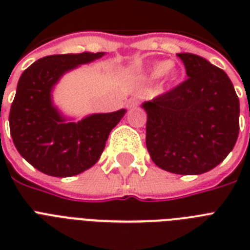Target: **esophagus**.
Listing matches in <instances>:
<instances>
[{"instance_id":"34e87169","label":"esophagus","mask_w":250,"mask_h":250,"mask_svg":"<svg viewBox=\"0 0 250 250\" xmlns=\"http://www.w3.org/2000/svg\"><path fill=\"white\" fill-rule=\"evenodd\" d=\"M128 106L129 107H137V106H139V101H136V100H132V101H129Z\"/></svg>"}]
</instances>
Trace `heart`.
I'll return each mask as SVG.
<instances>
[{"label":"heart","instance_id":"b5f03b06","mask_svg":"<svg viewBox=\"0 0 250 250\" xmlns=\"http://www.w3.org/2000/svg\"><path fill=\"white\" fill-rule=\"evenodd\" d=\"M161 75L167 76V78H170L175 74V68H174V63L172 62H165V63H157L153 68V75Z\"/></svg>","mask_w":250,"mask_h":250}]
</instances>
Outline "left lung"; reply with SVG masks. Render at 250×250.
I'll return each instance as SVG.
<instances>
[{
    "label": "left lung",
    "mask_w": 250,
    "mask_h": 250,
    "mask_svg": "<svg viewBox=\"0 0 250 250\" xmlns=\"http://www.w3.org/2000/svg\"><path fill=\"white\" fill-rule=\"evenodd\" d=\"M178 57L188 78L143 104L148 114L146 148L162 170L204 174L221 164L236 144L240 104L222 68L190 53Z\"/></svg>",
    "instance_id": "1"
}]
</instances>
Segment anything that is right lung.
<instances>
[{
  "mask_svg": "<svg viewBox=\"0 0 250 250\" xmlns=\"http://www.w3.org/2000/svg\"><path fill=\"white\" fill-rule=\"evenodd\" d=\"M104 54L48 56L21 74L10 109V133L19 154L41 172L67 178L88 170L100 160L110 131L125 115V110H118L66 123L52 105L50 90L64 72Z\"/></svg>",
  "mask_w": 250,
  "mask_h": 250,
  "instance_id": "add662e5",
  "label": "right lung"
}]
</instances>
